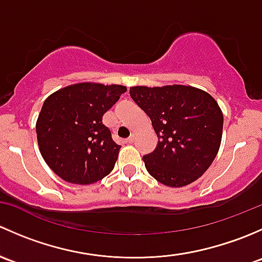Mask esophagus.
I'll list each match as a JSON object with an SVG mask.
<instances>
[{"label":"esophagus","mask_w":262,"mask_h":262,"mask_svg":"<svg viewBox=\"0 0 262 262\" xmlns=\"http://www.w3.org/2000/svg\"><path fill=\"white\" fill-rule=\"evenodd\" d=\"M134 141H136V136H134V134H132V136L126 139V143H133Z\"/></svg>","instance_id":"34e87169"}]
</instances>
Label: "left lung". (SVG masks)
Returning a JSON list of instances; mask_svg holds the SVG:
<instances>
[{
	"label": "left lung",
	"mask_w": 262,
	"mask_h": 262,
	"mask_svg": "<svg viewBox=\"0 0 262 262\" xmlns=\"http://www.w3.org/2000/svg\"><path fill=\"white\" fill-rule=\"evenodd\" d=\"M133 101L149 116L158 143L143 156L152 178L171 187L189 185L209 168L219 150L223 114L208 92L191 86H136Z\"/></svg>",
	"instance_id": "1"
}]
</instances>
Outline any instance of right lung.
<instances>
[{
  "label": "right lung",
  "instance_id": "right-lung-1",
  "mask_svg": "<svg viewBox=\"0 0 262 262\" xmlns=\"http://www.w3.org/2000/svg\"><path fill=\"white\" fill-rule=\"evenodd\" d=\"M125 91L120 84L83 82L58 90L44 101L36 121L39 149L60 179L90 185L112 172L120 146L102 115Z\"/></svg>",
  "mask_w": 262,
  "mask_h": 262
}]
</instances>
